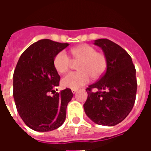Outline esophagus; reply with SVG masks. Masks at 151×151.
<instances>
[{
	"mask_svg": "<svg viewBox=\"0 0 151 151\" xmlns=\"http://www.w3.org/2000/svg\"><path fill=\"white\" fill-rule=\"evenodd\" d=\"M77 91H78L77 89H73L72 92H73V94H74V93H76V92H77Z\"/></svg>",
	"mask_w": 151,
	"mask_h": 151,
	"instance_id": "obj_1",
	"label": "esophagus"
}]
</instances>
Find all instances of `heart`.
Listing matches in <instances>:
<instances>
[{"instance_id": "1", "label": "heart", "mask_w": 151, "mask_h": 151, "mask_svg": "<svg viewBox=\"0 0 151 151\" xmlns=\"http://www.w3.org/2000/svg\"><path fill=\"white\" fill-rule=\"evenodd\" d=\"M73 57L80 60L78 71L70 72L62 79V86L70 89H78L92 78H100L107 69V58L104 53L96 52L94 47L82 44L71 50ZM54 68L59 73H65L70 65V57L65 51H60L53 59Z\"/></svg>"}]
</instances>
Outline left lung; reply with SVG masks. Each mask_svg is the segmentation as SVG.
I'll use <instances>...</instances> for the list:
<instances>
[{"label": "left lung", "mask_w": 151, "mask_h": 151, "mask_svg": "<svg viewBox=\"0 0 151 151\" xmlns=\"http://www.w3.org/2000/svg\"><path fill=\"white\" fill-rule=\"evenodd\" d=\"M94 44L103 50L107 69L98 82L86 89L88 96L84 111L95 124L114 126L126 118L134 105L136 69L129 53L116 43L100 39L95 40Z\"/></svg>", "instance_id": "1"}]
</instances>
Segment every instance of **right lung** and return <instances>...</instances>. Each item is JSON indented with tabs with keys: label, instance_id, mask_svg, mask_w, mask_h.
Returning <instances> with one entry per match:
<instances>
[{
	"label": "right lung",
	"instance_id": "1",
	"mask_svg": "<svg viewBox=\"0 0 151 151\" xmlns=\"http://www.w3.org/2000/svg\"><path fill=\"white\" fill-rule=\"evenodd\" d=\"M50 40H41L25 50L14 73V98L19 116L31 129L48 132L61 126L66 108L72 99L71 90L56 93L58 73L53 65L57 53L69 46ZM50 92H55L49 96Z\"/></svg>",
	"mask_w": 151,
	"mask_h": 151
}]
</instances>
